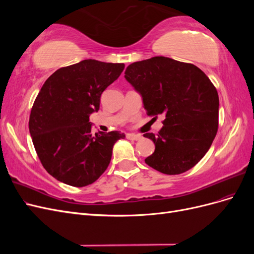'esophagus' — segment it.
Returning a JSON list of instances; mask_svg holds the SVG:
<instances>
[{"mask_svg": "<svg viewBox=\"0 0 254 254\" xmlns=\"http://www.w3.org/2000/svg\"><path fill=\"white\" fill-rule=\"evenodd\" d=\"M126 136H127V139L132 140V141H139V140L141 139V137H142V136L139 135V134H133V133H127Z\"/></svg>", "mask_w": 254, "mask_h": 254, "instance_id": "34e87169", "label": "esophagus"}]
</instances>
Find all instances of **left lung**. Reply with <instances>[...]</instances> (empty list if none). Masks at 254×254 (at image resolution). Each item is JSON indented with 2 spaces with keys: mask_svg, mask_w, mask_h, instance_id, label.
<instances>
[{
  "mask_svg": "<svg viewBox=\"0 0 254 254\" xmlns=\"http://www.w3.org/2000/svg\"><path fill=\"white\" fill-rule=\"evenodd\" d=\"M125 78L148 115H164L158 134H144L155 144L145 163L166 175L190 170L209 150L218 128L219 98L209 77L194 64L157 56L129 64Z\"/></svg>",
  "mask_w": 254,
  "mask_h": 254,
  "instance_id": "1",
  "label": "left lung"
}]
</instances>
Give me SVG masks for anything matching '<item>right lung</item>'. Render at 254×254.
I'll use <instances>...</instances> for the list:
<instances>
[{"mask_svg": "<svg viewBox=\"0 0 254 254\" xmlns=\"http://www.w3.org/2000/svg\"><path fill=\"white\" fill-rule=\"evenodd\" d=\"M124 64L86 59L61 67L45 80L29 117V133L43 167L54 178L81 188L107 170L120 131L92 132L89 117L119 78Z\"/></svg>", "mask_w": 254, "mask_h": 254, "instance_id": "right-lung-1", "label": "right lung"}]
</instances>
